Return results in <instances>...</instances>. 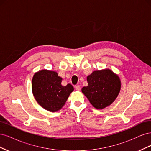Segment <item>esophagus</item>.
I'll list each match as a JSON object with an SVG mask.
<instances>
[{"label":"esophagus","mask_w":151,"mask_h":151,"mask_svg":"<svg viewBox=\"0 0 151 151\" xmlns=\"http://www.w3.org/2000/svg\"><path fill=\"white\" fill-rule=\"evenodd\" d=\"M75 89L77 90V91H80L81 90V87L79 86H76L75 87Z\"/></svg>","instance_id":"obj_1"}]
</instances>
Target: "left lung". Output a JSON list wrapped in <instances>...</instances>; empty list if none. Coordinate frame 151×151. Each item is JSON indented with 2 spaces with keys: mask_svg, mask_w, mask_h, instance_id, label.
Here are the masks:
<instances>
[{
  "mask_svg": "<svg viewBox=\"0 0 151 151\" xmlns=\"http://www.w3.org/2000/svg\"><path fill=\"white\" fill-rule=\"evenodd\" d=\"M88 85L81 91L97 109L111 104L119 94L121 81L119 76L109 68L93 71L87 77Z\"/></svg>",
  "mask_w": 151,
  "mask_h": 151,
  "instance_id": "left-lung-1",
  "label": "left lung"
}]
</instances>
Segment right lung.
Returning a JSON list of instances; mask_svg holds the SVG:
<instances>
[{
    "instance_id": "add662e5",
    "label": "right lung",
    "mask_w": 151,
    "mask_h": 151,
    "mask_svg": "<svg viewBox=\"0 0 151 151\" xmlns=\"http://www.w3.org/2000/svg\"><path fill=\"white\" fill-rule=\"evenodd\" d=\"M62 78L56 71L43 69L35 73L31 82L32 92L37 103L46 110L56 112L64 106L74 87L62 85Z\"/></svg>"
}]
</instances>
